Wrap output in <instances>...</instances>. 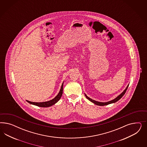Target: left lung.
I'll return each instance as SVG.
<instances>
[{
  "label": "left lung",
  "mask_w": 147,
  "mask_h": 147,
  "mask_svg": "<svg viewBox=\"0 0 147 147\" xmlns=\"http://www.w3.org/2000/svg\"><path fill=\"white\" fill-rule=\"evenodd\" d=\"M128 86H129V85L127 86V87H126V88L124 90V91L122 93L120 94L118 96H117L115 98H114V99H113V100H112L111 101H108V102H98V101H95V100H92V98H89V97H88L87 96V95L86 94H85V96H86V98L88 99V100H89L90 101H91L92 102L94 103V104H95V105H98V106H106V105H109V104H111V103H115L116 102H117V101H119L120 99L121 98H122L124 95H125V93L126 92V91H127V89H128Z\"/></svg>",
  "instance_id": "left-lung-1"
}]
</instances>
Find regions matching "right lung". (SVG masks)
<instances>
[{"instance_id": "1", "label": "right lung", "mask_w": 147, "mask_h": 147, "mask_svg": "<svg viewBox=\"0 0 147 147\" xmlns=\"http://www.w3.org/2000/svg\"><path fill=\"white\" fill-rule=\"evenodd\" d=\"M63 82L62 83L61 87V89L60 90L59 93H58V95L51 100H49V101L42 102H31V101H29L28 100H26L27 102L30 103V104H32V105L38 106V107H49L52 106H53L54 104H55L57 102L61 97L62 93H63Z\"/></svg>"}]
</instances>
